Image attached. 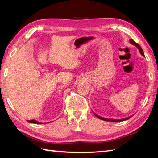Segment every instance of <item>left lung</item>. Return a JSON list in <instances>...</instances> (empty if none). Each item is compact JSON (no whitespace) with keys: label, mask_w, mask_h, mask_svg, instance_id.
<instances>
[{"label":"left lung","mask_w":158,"mask_h":158,"mask_svg":"<svg viewBox=\"0 0 158 158\" xmlns=\"http://www.w3.org/2000/svg\"><path fill=\"white\" fill-rule=\"evenodd\" d=\"M130 43L131 44H132V45L136 46V48H138L139 52L140 53V54H141L143 56H145V55H144L143 51V49L141 48V47H140V46L138 44V43H136V42L134 41L132 39H130ZM93 113L94 114V115H95L97 117H98V119H102V120H104V121H106V122H123V121H125V120H127V119H129L130 118H131V117H132L133 116V115H131V116H130V117H126V118H123V119H108V118H105V117H101V116H99V115H97V114H96L95 113H94V112H93Z\"/></svg>","instance_id":"obj_1"}]
</instances>
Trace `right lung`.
<instances>
[{"mask_svg":"<svg viewBox=\"0 0 158 158\" xmlns=\"http://www.w3.org/2000/svg\"><path fill=\"white\" fill-rule=\"evenodd\" d=\"M28 122L30 123H35V124H43V123H42V122H39L38 121L35 120V119H32V120H28Z\"/></svg>","mask_w":158,"mask_h":158,"instance_id":"1","label":"right lung"}]
</instances>
